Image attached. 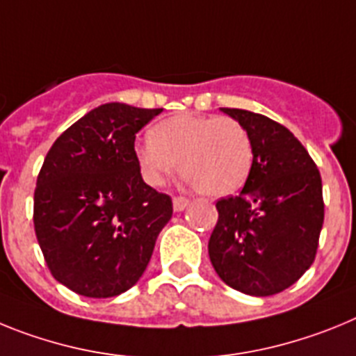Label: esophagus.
I'll list each match as a JSON object with an SVG mask.
<instances>
[{
    "instance_id": "esophagus-1",
    "label": "esophagus",
    "mask_w": 356,
    "mask_h": 356,
    "mask_svg": "<svg viewBox=\"0 0 356 356\" xmlns=\"http://www.w3.org/2000/svg\"><path fill=\"white\" fill-rule=\"evenodd\" d=\"M190 204H191V200L188 199V197H182V195L174 197V209H175V211H182V209H186Z\"/></svg>"
}]
</instances>
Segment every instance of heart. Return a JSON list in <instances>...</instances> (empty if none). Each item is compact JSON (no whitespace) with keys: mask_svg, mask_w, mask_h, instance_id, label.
I'll use <instances>...</instances> for the list:
<instances>
[{"mask_svg":"<svg viewBox=\"0 0 356 356\" xmlns=\"http://www.w3.org/2000/svg\"><path fill=\"white\" fill-rule=\"evenodd\" d=\"M148 143L136 147L145 179L161 184L181 163L182 177L208 197L231 195L252 168L251 134L229 116L177 114L152 127Z\"/></svg>","mask_w":356,"mask_h":356,"instance_id":"1","label":"heart"}]
</instances>
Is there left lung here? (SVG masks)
<instances>
[{
	"label": "left lung",
	"instance_id": "1",
	"mask_svg": "<svg viewBox=\"0 0 356 356\" xmlns=\"http://www.w3.org/2000/svg\"><path fill=\"white\" fill-rule=\"evenodd\" d=\"M225 114L252 140V168L238 195L216 200L209 259L225 285L274 296L314 264L324 222L323 181L301 141L281 123L243 109Z\"/></svg>",
	"mask_w": 356,
	"mask_h": 356
}]
</instances>
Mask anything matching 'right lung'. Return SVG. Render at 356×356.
Wrapping results in <instances>:
<instances>
[{
	"mask_svg": "<svg viewBox=\"0 0 356 356\" xmlns=\"http://www.w3.org/2000/svg\"><path fill=\"white\" fill-rule=\"evenodd\" d=\"M163 109L105 104L58 136L33 191V227L51 276L86 298L138 283L172 197L141 179L136 134Z\"/></svg>",
	"mask_w": 356,
	"mask_h": 356,
	"instance_id": "right-lung-1",
	"label": "right lung"
}]
</instances>
